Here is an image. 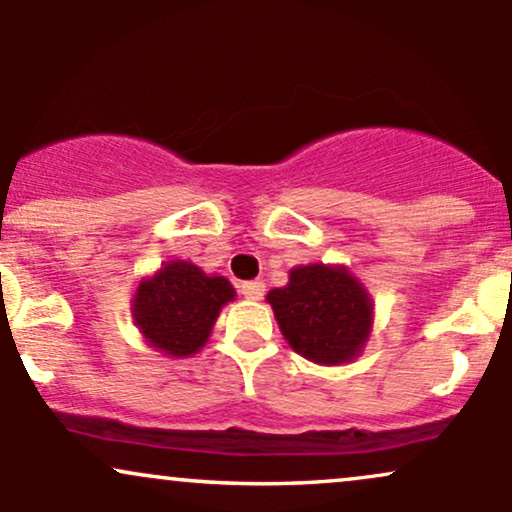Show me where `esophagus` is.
Segmentation results:
<instances>
[{"mask_svg": "<svg viewBox=\"0 0 512 512\" xmlns=\"http://www.w3.org/2000/svg\"><path fill=\"white\" fill-rule=\"evenodd\" d=\"M240 293H243V296L248 298V301H260V298L264 296V284H262L260 279L245 281V284L240 286Z\"/></svg>", "mask_w": 512, "mask_h": 512, "instance_id": "obj_1", "label": "esophagus"}]
</instances>
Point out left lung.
Returning <instances> with one entry per match:
<instances>
[{"instance_id": "left-lung-1", "label": "left lung", "mask_w": 512, "mask_h": 512, "mask_svg": "<svg viewBox=\"0 0 512 512\" xmlns=\"http://www.w3.org/2000/svg\"><path fill=\"white\" fill-rule=\"evenodd\" d=\"M279 330L296 354L320 366L351 363L373 332L375 303L344 264H301L267 293Z\"/></svg>"}]
</instances>
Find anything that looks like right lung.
Wrapping results in <instances>:
<instances>
[{"label":"right lung","instance_id":"right-lung-1","mask_svg":"<svg viewBox=\"0 0 512 512\" xmlns=\"http://www.w3.org/2000/svg\"><path fill=\"white\" fill-rule=\"evenodd\" d=\"M236 298L226 276L185 260L163 262L144 276L132 298V320L151 349L185 358L209 342L221 308Z\"/></svg>","mask_w":512,"mask_h":512}]
</instances>
